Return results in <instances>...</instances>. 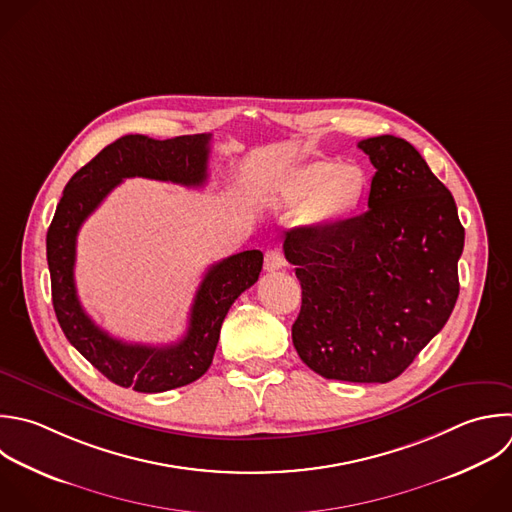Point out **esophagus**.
I'll list each match as a JSON object with an SVG mask.
<instances>
[{
	"instance_id": "esophagus-1",
	"label": "esophagus",
	"mask_w": 512,
	"mask_h": 512,
	"mask_svg": "<svg viewBox=\"0 0 512 512\" xmlns=\"http://www.w3.org/2000/svg\"><path fill=\"white\" fill-rule=\"evenodd\" d=\"M284 266V256L280 254V250H268L264 254V270L266 272H276Z\"/></svg>"
}]
</instances>
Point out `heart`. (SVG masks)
Here are the masks:
<instances>
[{
  "label": "heart",
  "mask_w": 512,
  "mask_h": 512,
  "mask_svg": "<svg viewBox=\"0 0 512 512\" xmlns=\"http://www.w3.org/2000/svg\"><path fill=\"white\" fill-rule=\"evenodd\" d=\"M368 174L358 164L314 160L296 168L280 188V204L298 208L304 226L324 228L356 214L368 194Z\"/></svg>",
  "instance_id": "obj_1"
}]
</instances>
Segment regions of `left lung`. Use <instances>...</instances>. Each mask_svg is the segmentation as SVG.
Wrapping results in <instances>:
<instances>
[{
	"label": "left lung",
	"instance_id": "left-lung-1",
	"mask_svg": "<svg viewBox=\"0 0 512 512\" xmlns=\"http://www.w3.org/2000/svg\"><path fill=\"white\" fill-rule=\"evenodd\" d=\"M376 174L368 212L286 232L302 306L292 342L316 374L390 382L442 330L458 298L464 228L448 188L412 144L358 142Z\"/></svg>",
	"mask_w": 512,
	"mask_h": 512
}]
</instances>
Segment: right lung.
I'll list each match as a JSON object with an SVG mask.
<instances>
[{
	"label": "right lung",
	"instance_id": "1",
	"mask_svg": "<svg viewBox=\"0 0 512 512\" xmlns=\"http://www.w3.org/2000/svg\"><path fill=\"white\" fill-rule=\"evenodd\" d=\"M210 134L152 140L130 134L106 146L68 182L48 230V266L58 322L70 344L108 380L138 392H164L198 380L212 364L222 322L234 300L260 276L262 252L246 250L208 268L184 338L168 346L130 344L102 330L76 292V240L86 218L124 178H150L190 188L208 178Z\"/></svg>",
	"mask_w": 512,
	"mask_h": 512
}]
</instances>
